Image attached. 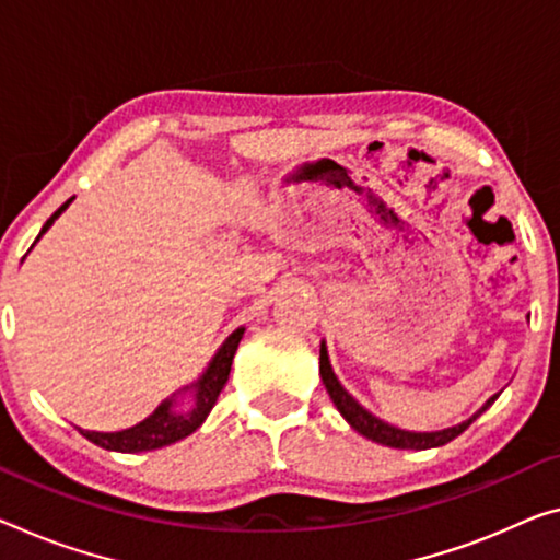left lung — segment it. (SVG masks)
Returning <instances> with one entry per match:
<instances>
[{"mask_svg":"<svg viewBox=\"0 0 560 560\" xmlns=\"http://www.w3.org/2000/svg\"><path fill=\"white\" fill-rule=\"evenodd\" d=\"M320 377H323L325 390L330 395V400L335 402V408L340 410V416L348 420V425L355 430V433H360L373 443L388 445V448H400V451L441 448V445L451 443L453 438H458L463 430H466L472 420L480 416V412H486L490 406H493L498 395H501V393L490 395V398L483 402V408L472 412L468 420H463L458 425H451L443 430H406V428L385 423L383 418L373 416V412L360 406V402L352 398L346 388H342V383L338 381V375H335V370L330 365V355H328V346H325V340L320 342Z\"/></svg>","mask_w":560,"mask_h":560,"instance_id":"obj_1","label":"left lung"}]
</instances>
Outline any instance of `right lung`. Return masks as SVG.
Returning <instances> with one entry per match:
<instances>
[{"label": "right lung", "mask_w": 560, "mask_h": 560, "mask_svg": "<svg viewBox=\"0 0 560 560\" xmlns=\"http://www.w3.org/2000/svg\"><path fill=\"white\" fill-rule=\"evenodd\" d=\"M74 197H70L62 208H59L51 218L45 222V228L39 230L37 240L45 235V232L55 225V220L62 214L67 208H70ZM34 240V243H37ZM34 247V245H32ZM245 328L232 330L225 342L214 352L208 368L202 370V375L192 381L190 385H183V388L175 390L154 408L148 418L140 420V423L125 430H115V433H100V430H82L77 428L80 433L92 441L94 445L107 451H117V453H142V451H158L165 448V445H172L183 438L192 435L197 428H200L205 420H208L210 410L214 402H218L220 390L225 388L228 377H230V368H232V358H235L240 340H243Z\"/></svg>", "instance_id": "add662e5"}]
</instances>
